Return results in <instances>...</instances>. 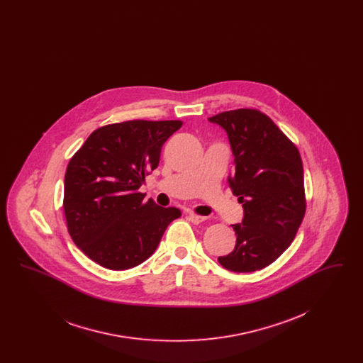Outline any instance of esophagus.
Returning a JSON list of instances; mask_svg holds the SVG:
<instances>
[{
    "label": "esophagus",
    "mask_w": 363,
    "mask_h": 363,
    "mask_svg": "<svg viewBox=\"0 0 363 363\" xmlns=\"http://www.w3.org/2000/svg\"><path fill=\"white\" fill-rule=\"evenodd\" d=\"M186 216H188L190 222L194 223V225H199V223H201V222H204L207 219V216H200V215H197L194 212H188Z\"/></svg>",
    "instance_id": "34e87169"
}]
</instances>
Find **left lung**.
I'll use <instances>...</instances> for the list:
<instances>
[{"instance_id": "left-lung-1", "label": "left lung", "mask_w": 363, "mask_h": 363, "mask_svg": "<svg viewBox=\"0 0 363 363\" xmlns=\"http://www.w3.org/2000/svg\"><path fill=\"white\" fill-rule=\"evenodd\" d=\"M231 144L235 173L228 177L243 207L234 250L218 261L233 272H255L291 245L306 211L303 166L298 148L267 114L256 108L219 113Z\"/></svg>"}]
</instances>
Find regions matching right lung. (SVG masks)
I'll list each match as a JSON object with an SVG mask.
<instances>
[{"instance_id": "1", "label": "right lung", "mask_w": 363, "mask_h": 363, "mask_svg": "<svg viewBox=\"0 0 363 363\" xmlns=\"http://www.w3.org/2000/svg\"><path fill=\"white\" fill-rule=\"evenodd\" d=\"M182 121L110 123L94 130L65 173L64 213L76 246L107 269L133 268L152 256L178 208L138 191Z\"/></svg>"}]
</instances>
